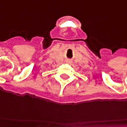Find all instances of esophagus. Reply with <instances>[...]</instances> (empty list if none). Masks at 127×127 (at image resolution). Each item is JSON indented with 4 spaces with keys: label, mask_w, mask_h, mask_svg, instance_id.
<instances>
[{
    "label": "esophagus",
    "mask_w": 127,
    "mask_h": 127,
    "mask_svg": "<svg viewBox=\"0 0 127 127\" xmlns=\"http://www.w3.org/2000/svg\"><path fill=\"white\" fill-rule=\"evenodd\" d=\"M67 63H71V62H70V61H67Z\"/></svg>",
    "instance_id": "34e87169"
}]
</instances>
